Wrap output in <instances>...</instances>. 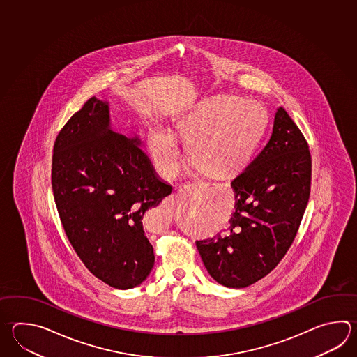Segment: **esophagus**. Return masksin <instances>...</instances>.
<instances>
[{
  "instance_id": "obj_1",
  "label": "esophagus",
  "mask_w": 357,
  "mask_h": 357,
  "mask_svg": "<svg viewBox=\"0 0 357 357\" xmlns=\"http://www.w3.org/2000/svg\"><path fill=\"white\" fill-rule=\"evenodd\" d=\"M196 188H199V190H204L206 187H208L210 185V182H204V181H197L193 184ZM173 201H174V197L169 196L165 198V201L164 202H167V204H173Z\"/></svg>"
}]
</instances>
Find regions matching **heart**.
<instances>
[{
  "instance_id": "b5f03b06",
  "label": "heart",
  "mask_w": 357,
  "mask_h": 357,
  "mask_svg": "<svg viewBox=\"0 0 357 357\" xmlns=\"http://www.w3.org/2000/svg\"><path fill=\"white\" fill-rule=\"evenodd\" d=\"M264 122L266 116L258 102L218 96L202 102L176 128L183 137L190 139V156L197 165L212 174L226 176L247 162ZM147 147L161 174L173 178L179 173L184 156L170 132L150 130Z\"/></svg>"
}]
</instances>
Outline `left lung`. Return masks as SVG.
<instances>
[{"instance_id":"8db88e82","label":"left lung","mask_w":357,"mask_h":357,"mask_svg":"<svg viewBox=\"0 0 357 357\" xmlns=\"http://www.w3.org/2000/svg\"><path fill=\"white\" fill-rule=\"evenodd\" d=\"M312 184L304 135L284 108L267 144L235 176V212L224 233L197 241L204 267L218 284L243 289L267 276L296 236Z\"/></svg>"}]
</instances>
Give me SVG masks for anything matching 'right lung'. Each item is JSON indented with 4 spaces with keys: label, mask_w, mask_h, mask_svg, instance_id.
<instances>
[{
    "label": "right lung",
    "mask_w": 357,
    "mask_h": 357,
    "mask_svg": "<svg viewBox=\"0 0 357 357\" xmlns=\"http://www.w3.org/2000/svg\"><path fill=\"white\" fill-rule=\"evenodd\" d=\"M109 127L107 102L90 98L59 131L52 188L61 222L85 267L127 290L150 275L153 248L142 218L172 193L139 149Z\"/></svg>",
    "instance_id": "add662e5"
}]
</instances>
